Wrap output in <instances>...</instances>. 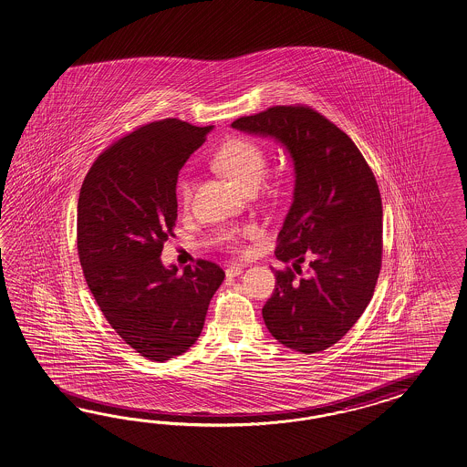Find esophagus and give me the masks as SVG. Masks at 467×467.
Wrapping results in <instances>:
<instances>
[{
	"instance_id": "1",
	"label": "esophagus",
	"mask_w": 467,
	"mask_h": 467,
	"mask_svg": "<svg viewBox=\"0 0 467 467\" xmlns=\"http://www.w3.org/2000/svg\"><path fill=\"white\" fill-rule=\"evenodd\" d=\"M243 270H244V266L241 263H231L226 268V275L228 276H238V275L243 274Z\"/></svg>"
}]
</instances>
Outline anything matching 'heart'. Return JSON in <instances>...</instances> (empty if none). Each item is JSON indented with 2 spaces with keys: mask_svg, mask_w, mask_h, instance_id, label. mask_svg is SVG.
Returning <instances> with one entry per match:
<instances>
[{
  "mask_svg": "<svg viewBox=\"0 0 467 467\" xmlns=\"http://www.w3.org/2000/svg\"><path fill=\"white\" fill-rule=\"evenodd\" d=\"M213 163L217 171L228 177L231 182L236 183L241 189H246L250 185L260 183L263 173L266 171L268 159L262 145H258L256 141L248 138H233L217 150ZM191 195H192V182L189 177H182L179 182V197L182 204H189ZM254 233H256L254 226H246V228L228 231L223 239L231 248H236L239 239L251 236Z\"/></svg>",
  "mask_w": 467,
  "mask_h": 467,
  "instance_id": "obj_1",
  "label": "heart"
}]
</instances>
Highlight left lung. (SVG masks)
I'll list each match as a JSON object with an SVG mask.
<instances>
[{
	"instance_id": "8db88e82",
	"label": "left lung",
	"mask_w": 467,
	"mask_h": 467,
	"mask_svg": "<svg viewBox=\"0 0 467 467\" xmlns=\"http://www.w3.org/2000/svg\"><path fill=\"white\" fill-rule=\"evenodd\" d=\"M238 131L274 138L294 163V199L278 233L276 258L296 274L275 272L263 320L298 353L324 351L368 307L381 268L383 207L361 151L329 119L306 106H274L233 121Z\"/></svg>"
}]
</instances>
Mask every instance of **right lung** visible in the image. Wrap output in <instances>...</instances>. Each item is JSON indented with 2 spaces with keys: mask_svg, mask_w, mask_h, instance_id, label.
<instances>
[{
  "mask_svg": "<svg viewBox=\"0 0 467 467\" xmlns=\"http://www.w3.org/2000/svg\"><path fill=\"white\" fill-rule=\"evenodd\" d=\"M213 126L167 118L138 128L92 163L78 202V251L92 296L118 336L153 361L185 353L224 280L199 260L177 275L160 254L173 236L177 179Z\"/></svg>",
  "mask_w": 467,
  "mask_h": 467,
  "instance_id": "add662e5",
  "label": "right lung"
}]
</instances>
